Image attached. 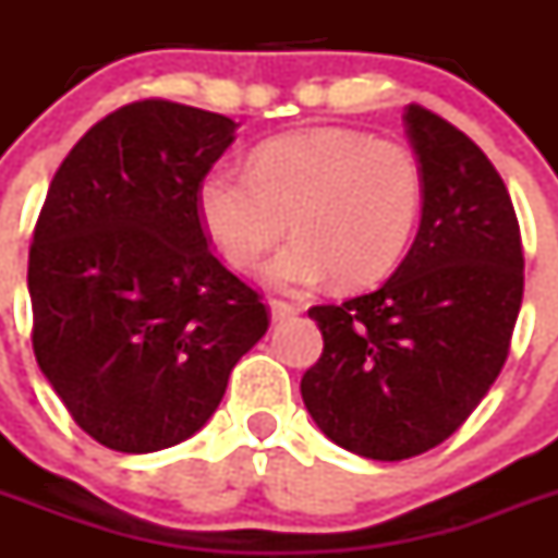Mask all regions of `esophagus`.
Instances as JSON below:
<instances>
[{
	"mask_svg": "<svg viewBox=\"0 0 558 558\" xmlns=\"http://www.w3.org/2000/svg\"><path fill=\"white\" fill-rule=\"evenodd\" d=\"M299 304H290V302H282V299H274L270 302V322L279 324L284 322V318H290V315H299Z\"/></svg>",
	"mask_w": 558,
	"mask_h": 558,
	"instance_id": "esophagus-1",
	"label": "esophagus"
}]
</instances>
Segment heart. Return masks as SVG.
<instances>
[{
  "instance_id": "1",
  "label": "heart",
  "mask_w": 558,
  "mask_h": 558,
  "mask_svg": "<svg viewBox=\"0 0 558 558\" xmlns=\"http://www.w3.org/2000/svg\"><path fill=\"white\" fill-rule=\"evenodd\" d=\"M422 195V167L405 145L313 128L263 142L248 170L209 167L198 215L231 268H251L290 223L295 240L265 268L274 288L307 290L332 274L347 288H363L397 268Z\"/></svg>"
}]
</instances>
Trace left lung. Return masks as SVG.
<instances>
[{
    "instance_id": "left-lung-1",
    "label": "left lung",
    "mask_w": 558,
    "mask_h": 558,
    "mask_svg": "<svg viewBox=\"0 0 558 558\" xmlns=\"http://www.w3.org/2000/svg\"><path fill=\"white\" fill-rule=\"evenodd\" d=\"M425 195L411 251L374 293L310 307L324 352L302 399L324 436L374 461L422 456L481 405L522 304L514 204L486 153L427 108H405Z\"/></svg>"
}]
</instances>
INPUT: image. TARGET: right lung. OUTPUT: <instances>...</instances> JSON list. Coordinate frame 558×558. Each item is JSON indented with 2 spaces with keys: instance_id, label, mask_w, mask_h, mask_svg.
Returning a JSON list of instances; mask_svg holds the SVG:
<instances>
[{
  "instance_id": "add662e5",
  "label": "right lung",
  "mask_w": 558,
  "mask_h": 558,
  "mask_svg": "<svg viewBox=\"0 0 558 558\" xmlns=\"http://www.w3.org/2000/svg\"><path fill=\"white\" fill-rule=\"evenodd\" d=\"M234 120L136 100L88 128L49 184L29 243L33 352L83 433L156 452L206 425L268 332L263 295L209 248L204 172Z\"/></svg>"
}]
</instances>
